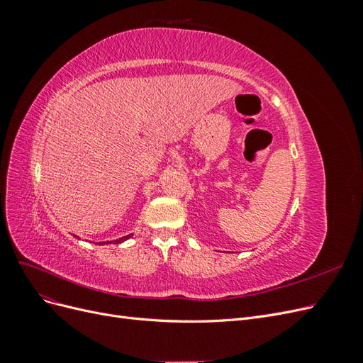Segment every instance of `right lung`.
<instances>
[{
    "mask_svg": "<svg viewBox=\"0 0 363 363\" xmlns=\"http://www.w3.org/2000/svg\"><path fill=\"white\" fill-rule=\"evenodd\" d=\"M131 238V235H127V236H123V238H119V239H115V240H111V242H98V244H123L124 240H127V239H130Z\"/></svg>",
    "mask_w": 363,
    "mask_h": 363,
    "instance_id": "obj_1",
    "label": "right lung"
}]
</instances>
